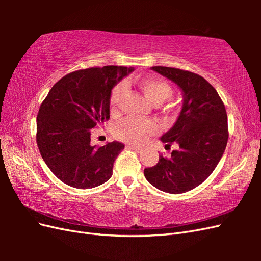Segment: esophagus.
Segmentation results:
<instances>
[{
	"instance_id": "1",
	"label": "esophagus",
	"mask_w": 261,
	"mask_h": 261,
	"mask_svg": "<svg viewBox=\"0 0 261 261\" xmlns=\"http://www.w3.org/2000/svg\"><path fill=\"white\" fill-rule=\"evenodd\" d=\"M128 148H129V149H132V150H134V151L138 152V153L143 151V149L139 148V147H136V146H132V145H129V146H128Z\"/></svg>"
}]
</instances>
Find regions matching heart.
<instances>
[{"instance_id": "b5f03b06", "label": "heart", "mask_w": 261, "mask_h": 261, "mask_svg": "<svg viewBox=\"0 0 261 261\" xmlns=\"http://www.w3.org/2000/svg\"><path fill=\"white\" fill-rule=\"evenodd\" d=\"M138 88L145 94L146 99L154 106L163 103L173 96V87L169 82L160 77L143 78L137 81ZM126 87L123 84L114 87L110 96V110L115 113L120 109V105L125 97ZM155 125L150 120H138V118H126L116 125L115 136L132 145H141L146 139L152 135Z\"/></svg>"}]
</instances>
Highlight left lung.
<instances>
[{
	"label": "left lung",
	"instance_id": "1",
	"mask_svg": "<svg viewBox=\"0 0 261 261\" xmlns=\"http://www.w3.org/2000/svg\"><path fill=\"white\" fill-rule=\"evenodd\" d=\"M154 72L175 83L183 105L175 124L160 138L165 146L178 145L171 156H159L154 167L144 171L150 184L170 194L186 193L200 185L216 169L225 150L227 115L217 90L195 73L153 66Z\"/></svg>",
	"mask_w": 261,
	"mask_h": 261
}]
</instances>
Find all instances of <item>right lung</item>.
<instances>
[{"label": "right lung", "mask_w": 261, "mask_h": 261, "mask_svg": "<svg viewBox=\"0 0 261 261\" xmlns=\"http://www.w3.org/2000/svg\"><path fill=\"white\" fill-rule=\"evenodd\" d=\"M134 67L103 66L76 70L55 84L37 116V145L48 168L63 183L89 189L112 176L124 149L118 141L90 144L91 129L110 118V96Z\"/></svg>", "instance_id": "obj_1"}]
</instances>
